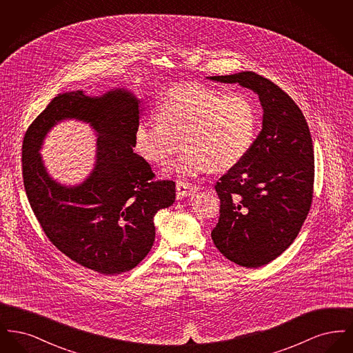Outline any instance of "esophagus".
I'll return each mask as SVG.
<instances>
[{
	"mask_svg": "<svg viewBox=\"0 0 353 353\" xmlns=\"http://www.w3.org/2000/svg\"><path fill=\"white\" fill-rule=\"evenodd\" d=\"M196 188L194 185L190 184V183H186V181H181V180H177L176 181V190H177V199L181 200L186 197L190 192H193Z\"/></svg>",
	"mask_w": 353,
	"mask_h": 353,
	"instance_id": "1",
	"label": "esophagus"
}]
</instances>
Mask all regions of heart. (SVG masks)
<instances>
[{"mask_svg": "<svg viewBox=\"0 0 353 353\" xmlns=\"http://www.w3.org/2000/svg\"><path fill=\"white\" fill-rule=\"evenodd\" d=\"M256 110L241 92L223 95L200 83L174 85L159 105V120H143L134 130V150L154 164L184 151L169 170L183 177L208 169L233 168L252 148L256 134Z\"/></svg>", "mask_w": 353, "mask_h": 353, "instance_id": "heart-1", "label": "heart"}]
</instances>
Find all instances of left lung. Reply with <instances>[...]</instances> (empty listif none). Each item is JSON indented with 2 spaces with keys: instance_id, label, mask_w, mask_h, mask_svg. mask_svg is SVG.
Listing matches in <instances>:
<instances>
[{
  "instance_id": "8db88e82",
  "label": "left lung",
  "mask_w": 353,
  "mask_h": 353,
  "mask_svg": "<svg viewBox=\"0 0 353 353\" xmlns=\"http://www.w3.org/2000/svg\"><path fill=\"white\" fill-rule=\"evenodd\" d=\"M254 91L262 130L252 148L216 184L219 223L212 239L239 266L268 265L294 242L307 217L314 188V147L301 108L283 90L252 71L208 77Z\"/></svg>"
}]
</instances>
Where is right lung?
Masks as SVG:
<instances>
[{"mask_svg":"<svg viewBox=\"0 0 353 353\" xmlns=\"http://www.w3.org/2000/svg\"><path fill=\"white\" fill-rule=\"evenodd\" d=\"M139 103L124 87L101 97L63 92L23 137V185L45 234L70 259L104 275L130 271L144 259L154 241V214L176 199L174 183L153 181L150 164L132 150ZM72 118L96 131V164L81 185H62L39 151L52 126Z\"/></svg>","mask_w":353,"mask_h":353,"instance_id":"add662e5","label":"right lung"}]
</instances>
